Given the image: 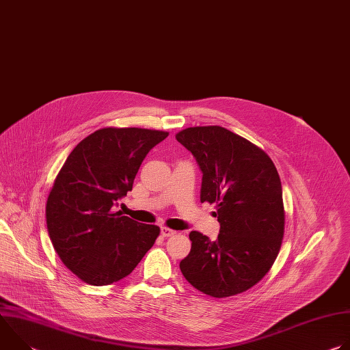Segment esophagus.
<instances>
[{
	"label": "esophagus",
	"instance_id": "esophagus-1",
	"mask_svg": "<svg viewBox=\"0 0 350 350\" xmlns=\"http://www.w3.org/2000/svg\"><path fill=\"white\" fill-rule=\"evenodd\" d=\"M161 234H162V237H172V235H174L176 234V231L174 230H172V228H169V227H162L161 228Z\"/></svg>",
	"mask_w": 350,
	"mask_h": 350
}]
</instances>
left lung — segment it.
<instances>
[{"label": "left lung", "mask_w": 350, "mask_h": 350, "mask_svg": "<svg viewBox=\"0 0 350 350\" xmlns=\"http://www.w3.org/2000/svg\"><path fill=\"white\" fill-rule=\"evenodd\" d=\"M176 139L201 167V202L216 205L220 223L216 241L189 232L181 273L213 297L245 292L269 273L281 249L285 211L278 172L262 148L220 126L188 127Z\"/></svg>", "instance_id": "obj_1"}]
</instances>
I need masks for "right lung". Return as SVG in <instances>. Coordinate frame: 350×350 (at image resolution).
Here are the masks:
<instances>
[{
    "label": "right lung",
    "mask_w": 350,
    "mask_h": 350,
    "mask_svg": "<svg viewBox=\"0 0 350 350\" xmlns=\"http://www.w3.org/2000/svg\"><path fill=\"white\" fill-rule=\"evenodd\" d=\"M167 131L104 127L81 139L55 177L45 217L62 263L90 285L127 277L161 234L113 206L133 188L135 174Z\"/></svg>",
    "instance_id": "1"
}]
</instances>
